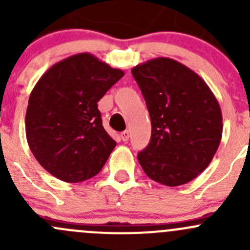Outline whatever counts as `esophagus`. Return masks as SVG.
<instances>
[{
    "mask_svg": "<svg viewBox=\"0 0 250 250\" xmlns=\"http://www.w3.org/2000/svg\"><path fill=\"white\" fill-rule=\"evenodd\" d=\"M121 139H122L123 141H128V139H129V132L128 130H125V132L121 133Z\"/></svg>",
    "mask_w": 250,
    "mask_h": 250,
    "instance_id": "obj_1",
    "label": "esophagus"
}]
</instances>
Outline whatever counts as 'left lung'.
Returning a JSON list of instances; mask_svg holds the SVG:
<instances>
[{
	"label": "left lung",
	"instance_id": "obj_1",
	"mask_svg": "<svg viewBox=\"0 0 250 250\" xmlns=\"http://www.w3.org/2000/svg\"><path fill=\"white\" fill-rule=\"evenodd\" d=\"M146 102L151 139L138 153L152 180L179 186L193 180L213 160L223 134L220 105L207 83L170 58L132 69Z\"/></svg>",
	"mask_w": 250,
	"mask_h": 250
}]
</instances>
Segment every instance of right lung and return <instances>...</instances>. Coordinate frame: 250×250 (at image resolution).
<instances>
[{"label": "right lung", "mask_w": 250, "mask_h": 250, "mask_svg": "<svg viewBox=\"0 0 250 250\" xmlns=\"http://www.w3.org/2000/svg\"><path fill=\"white\" fill-rule=\"evenodd\" d=\"M123 75L89 53L71 55L42 75L30 94L25 130L48 173L80 183L102 170L116 141L103 127L98 102Z\"/></svg>", "instance_id": "add662e5"}]
</instances>
